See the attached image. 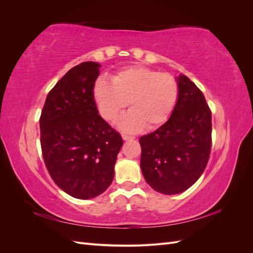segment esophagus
<instances>
[{
	"label": "esophagus",
	"instance_id": "esophagus-1",
	"mask_svg": "<svg viewBox=\"0 0 253 253\" xmlns=\"http://www.w3.org/2000/svg\"><path fill=\"white\" fill-rule=\"evenodd\" d=\"M135 137L134 136H129V135H122V139L124 140H132L134 139Z\"/></svg>",
	"mask_w": 253,
	"mask_h": 253
}]
</instances>
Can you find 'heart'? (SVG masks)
<instances>
[{
    "label": "heart",
    "mask_w": 253,
    "mask_h": 253,
    "mask_svg": "<svg viewBox=\"0 0 253 253\" xmlns=\"http://www.w3.org/2000/svg\"><path fill=\"white\" fill-rule=\"evenodd\" d=\"M99 114L110 122L126 104L131 106L118 119L122 131L137 132L147 126L155 128L169 119L178 98L173 76L133 65L112 76V82L99 78L93 89Z\"/></svg>",
    "instance_id": "obj_1"
}]
</instances>
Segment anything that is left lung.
<instances>
[{"instance_id": "obj_1", "label": "left lung", "mask_w": 253, "mask_h": 253, "mask_svg": "<svg viewBox=\"0 0 253 253\" xmlns=\"http://www.w3.org/2000/svg\"><path fill=\"white\" fill-rule=\"evenodd\" d=\"M176 81L178 98L169 120L139 138L143 177L151 188L168 195L194 185L211 150V111L204 94L185 75Z\"/></svg>"}]
</instances>
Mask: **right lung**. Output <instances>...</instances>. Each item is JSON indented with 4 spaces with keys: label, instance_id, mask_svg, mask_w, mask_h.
<instances>
[{
    "label": "right lung",
    "instance_id": "right-lung-1",
    "mask_svg": "<svg viewBox=\"0 0 253 253\" xmlns=\"http://www.w3.org/2000/svg\"><path fill=\"white\" fill-rule=\"evenodd\" d=\"M99 63L68 71L49 91L40 117L41 148L49 175L65 193L89 200L114 179L121 136L98 115L93 89Z\"/></svg>",
    "mask_w": 253,
    "mask_h": 253
}]
</instances>
